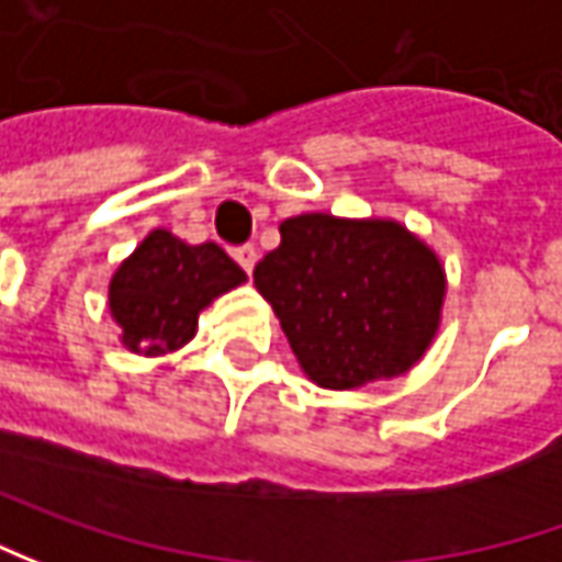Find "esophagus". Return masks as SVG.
Wrapping results in <instances>:
<instances>
[{
	"label": "esophagus",
	"mask_w": 562,
	"mask_h": 562,
	"mask_svg": "<svg viewBox=\"0 0 562 562\" xmlns=\"http://www.w3.org/2000/svg\"><path fill=\"white\" fill-rule=\"evenodd\" d=\"M233 258L243 263L245 273H251L255 263H258V248H255V245H236V248H233Z\"/></svg>",
	"instance_id": "34e87169"
}]
</instances>
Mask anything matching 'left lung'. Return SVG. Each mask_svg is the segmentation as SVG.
Here are the masks:
<instances>
[{"label": "left lung", "instance_id": "left-lung-1", "mask_svg": "<svg viewBox=\"0 0 562 562\" xmlns=\"http://www.w3.org/2000/svg\"><path fill=\"white\" fill-rule=\"evenodd\" d=\"M255 267L304 373L323 389H358L407 373L438 329L445 270L392 221L301 214Z\"/></svg>", "mask_w": 562, "mask_h": 562}]
</instances>
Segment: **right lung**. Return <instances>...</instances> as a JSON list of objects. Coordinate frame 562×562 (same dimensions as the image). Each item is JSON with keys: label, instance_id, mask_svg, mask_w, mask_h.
Returning <instances> with one entry per match:
<instances>
[{"label": "right lung", "instance_id": "add662e5", "mask_svg": "<svg viewBox=\"0 0 562 562\" xmlns=\"http://www.w3.org/2000/svg\"><path fill=\"white\" fill-rule=\"evenodd\" d=\"M239 282L245 270L221 245H186L155 229L114 273L108 304L130 351L167 355L195 336L199 311Z\"/></svg>", "mask_w": 562, "mask_h": 562}]
</instances>
